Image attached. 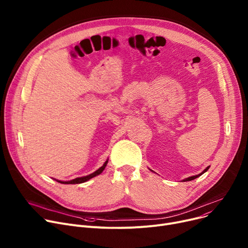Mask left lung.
<instances>
[{"mask_svg": "<svg viewBox=\"0 0 248 248\" xmlns=\"http://www.w3.org/2000/svg\"><path fill=\"white\" fill-rule=\"evenodd\" d=\"M209 169V166L208 167H206L203 170H202V172L201 173V174H199V175H196V176H192V177H188V178H186V179H185V180H183L182 182H188V181H193V180H195V179H197V178H199L200 176H202L203 173H205L206 172V170ZM151 170V169H150ZM152 172H154V170H152ZM155 173V172H154Z\"/></svg>", "mask_w": 248, "mask_h": 248, "instance_id": "1", "label": "left lung"}]
</instances>
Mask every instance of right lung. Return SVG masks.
Returning <instances> with one entry per match:
<instances>
[{
    "instance_id": "add662e5",
    "label": "right lung",
    "mask_w": 248,
    "mask_h": 248,
    "mask_svg": "<svg viewBox=\"0 0 248 248\" xmlns=\"http://www.w3.org/2000/svg\"><path fill=\"white\" fill-rule=\"evenodd\" d=\"M107 163H108V159L105 161V163L103 164V166H102V167H100L98 170H95V172H93L92 174H90V175H87V176H84V177L76 178V179H73V180H70V181H60V180H55V179H53V180H55L56 182H59V183H61V184H65V185H69V184H81V183H85V182L89 181L90 179H92V178H94V177H96V176L100 175V174L103 172V170H104L105 167L107 166Z\"/></svg>"
}]
</instances>
